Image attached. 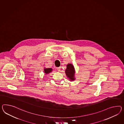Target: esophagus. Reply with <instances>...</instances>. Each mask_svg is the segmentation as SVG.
I'll list each match as a JSON object with an SVG mask.
<instances>
[{"label": "esophagus", "instance_id": "esophagus-1", "mask_svg": "<svg viewBox=\"0 0 124 124\" xmlns=\"http://www.w3.org/2000/svg\"><path fill=\"white\" fill-rule=\"evenodd\" d=\"M57 71H61V67H57Z\"/></svg>", "mask_w": 124, "mask_h": 124}]
</instances>
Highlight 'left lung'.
<instances>
[{"mask_svg": "<svg viewBox=\"0 0 124 124\" xmlns=\"http://www.w3.org/2000/svg\"><path fill=\"white\" fill-rule=\"evenodd\" d=\"M76 71L73 64L68 63L67 65V69L65 70V73L67 77L69 79L70 81H74L76 79L75 78Z\"/></svg>", "mask_w": 124, "mask_h": 124, "instance_id": "obj_1", "label": "left lung"}]
</instances>
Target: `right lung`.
I'll return each instance as SVG.
<instances>
[{
  "mask_svg": "<svg viewBox=\"0 0 124 124\" xmlns=\"http://www.w3.org/2000/svg\"><path fill=\"white\" fill-rule=\"evenodd\" d=\"M53 69L51 68H44V72L45 75H47L52 71Z\"/></svg>",
  "mask_w": 124,
  "mask_h": 124,
  "instance_id": "right-lung-1",
  "label": "right lung"
}]
</instances>
